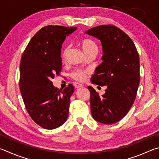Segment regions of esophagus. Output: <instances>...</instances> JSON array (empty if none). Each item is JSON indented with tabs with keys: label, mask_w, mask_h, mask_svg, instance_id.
<instances>
[{
	"label": "esophagus",
	"mask_w": 159,
	"mask_h": 159,
	"mask_svg": "<svg viewBox=\"0 0 159 159\" xmlns=\"http://www.w3.org/2000/svg\"><path fill=\"white\" fill-rule=\"evenodd\" d=\"M74 87L76 88H79L83 87V85L81 84V83H78V82L74 83Z\"/></svg>",
	"instance_id": "esophagus-1"
}]
</instances>
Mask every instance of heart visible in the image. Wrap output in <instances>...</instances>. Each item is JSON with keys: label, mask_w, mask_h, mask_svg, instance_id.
<instances>
[{"label": "heart", "mask_w": 159, "mask_h": 159, "mask_svg": "<svg viewBox=\"0 0 159 159\" xmlns=\"http://www.w3.org/2000/svg\"><path fill=\"white\" fill-rule=\"evenodd\" d=\"M80 47H81L83 51L85 52L86 55H88L91 53H97L98 50V47L97 43L93 40L90 39H83L80 42ZM67 51V48H65L63 52V56H65L66 52ZM89 73L88 70H82V69H76L72 72L71 76L74 80L78 81H83L86 79L87 74Z\"/></svg>", "instance_id": "heart-1"}]
</instances>
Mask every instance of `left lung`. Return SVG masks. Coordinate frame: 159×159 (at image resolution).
Returning a JSON list of instances; mask_svg holds the SVG:
<instances>
[{"label":"left lung","mask_w":159,"mask_h":159,"mask_svg":"<svg viewBox=\"0 0 159 159\" xmlns=\"http://www.w3.org/2000/svg\"><path fill=\"white\" fill-rule=\"evenodd\" d=\"M85 33L100 40L103 51V62L91 81L107 88L100 96L88 86L92 115L97 122L111 125L122 120L134 102L140 83L139 55L131 39L115 25H99Z\"/></svg>","instance_id":"8db88e82"}]
</instances>
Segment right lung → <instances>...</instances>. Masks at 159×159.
Wrapping results in <instances>:
<instances>
[{
	"instance_id": "obj_1",
	"label": "right lung",
	"mask_w": 159,
	"mask_h": 159,
	"mask_svg": "<svg viewBox=\"0 0 159 159\" xmlns=\"http://www.w3.org/2000/svg\"><path fill=\"white\" fill-rule=\"evenodd\" d=\"M76 27L47 25L32 37L20 62L19 88L28 114L46 129L59 127L67 120L71 84L58 89L51 79L62 70L61 48Z\"/></svg>"
}]
</instances>
